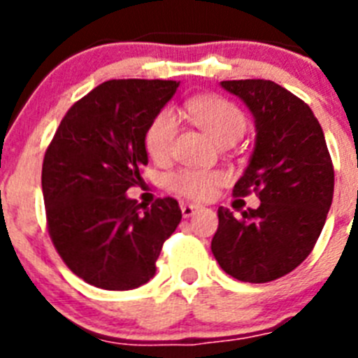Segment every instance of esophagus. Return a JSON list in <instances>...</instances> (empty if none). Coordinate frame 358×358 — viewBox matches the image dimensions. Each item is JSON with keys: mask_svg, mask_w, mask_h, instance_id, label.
Segmentation results:
<instances>
[{"mask_svg": "<svg viewBox=\"0 0 358 358\" xmlns=\"http://www.w3.org/2000/svg\"><path fill=\"white\" fill-rule=\"evenodd\" d=\"M199 210H201V206H199V204H188V202H182L181 204V211H182V217L185 218L192 217V215L197 213Z\"/></svg>", "mask_w": 358, "mask_h": 358, "instance_id": "1", "label": "esophagus"}]
</instances>
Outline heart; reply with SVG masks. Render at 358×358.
<instances>
[{"instance_id": "1", "label": "heart", "mask_w": 358, "mask_h": 358, "mask_svg": "<svg viewBox=\"0 0 358 358\" xmlns=\"http://www.w3.org/2000/svg\"><path fill=\"white\" fill-rule=\"evenodd\" d=\"M186 113L215 143L240 140L245 131V116L235 103L217 96H197L186 103ZM177 134V116L164 109L154 118L147 131V150L156 163H166L173 152ZM224 173L217 170H179L169 179L170 189L192 201H206L224 182Z\"/></svg>"}]
</instances>
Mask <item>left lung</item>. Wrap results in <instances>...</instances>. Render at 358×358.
<instances>
[{
	"label": "left lung",
	"mask_w": 358,
	"mask_h": 358,
	"mask_svg": "<svg viewBox=\"0 0 358 358\" xmlns=\"http://www.w3.org/2000/svg\"><path fill=\"white\" fill-rule=\"evenodd\" d=\"M255 118V148L233 195L256 192L260 206L236 217L218 208L211 251L229 276L267 283L312 252L334 199L324 132L303 100L273 80H224Z\"/></svg>",
	"instance_id": "8db88e82"
}]
</instances>
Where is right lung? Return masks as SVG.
Instances as JSON below:
<instances>
[{
  "label": "right lung",
  "instance_id": "1",
  "mask_svg": "<svg viewBox=\"0 0 358 358\" xmlns=\"http://www.w3.org/2000/svg\"><path fill=\"white\" fill-rule=\"evenodd\" d=\"M176 80H109L73 103L43 163V195L57 252L106 290L138 289L156 274L163 242L181 222L176 199L136 206L127 189L148 163L145 138Z\"/></svg>",
  "mask_w": 358,
  "mask_h": 358
}]
</instances>
